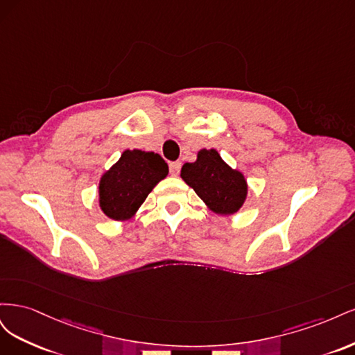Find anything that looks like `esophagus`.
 <instances>
[{
    "label": "esophagus",
    "instance_id": "34e87169",
    "mask_svg": "<svg viewBox=\"0 0 355 355\" xmlns=\"http://www.w3.org/2000/svg\"><path fill=\"white\" fill-rule=\"evenodd\" d=\"M180 163H179V161H175V163H170V175L171 176H178L179 175V171H180Z\"/></svg>",
    "mask_w": 355,
    "mask_h": 355
}]
</instances>
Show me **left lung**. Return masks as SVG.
<instances>
[{
  "mask_svg": "<svg viewBox=\"0 0 355 355\" xmlns=\"http://www.w3.org/2000/svg\"><path fill=\"white\" fill-rule=\"evenodd\" d=\"M180 178L219 216L237 213L249 194L244 175L225 163L216 149H200L194 163L182 166Z\"/></svg>",
  "mask_w": 355,
  "mask_h": 355,
  "instance_id": "left-lung-1",
  "label": "left lung"
}]
</instances>
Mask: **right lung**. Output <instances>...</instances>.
<instances>
[{
	"label": "right lung",
	"instance_id": "add662e5",
	"mask_svg": "<svg viewBox=\"0 0 355 355\" xmlns=\"http://www.w3.org/2000/svg\"><path fill=\"white\" fill-rule=\"evenodd\" d=\"M168 175L166 161L153 151L125 149L120 159L101 176L99 207L106 218L130 220L158 182Z\"/></svg>",
	"mask_w": 355,
	"mask_h": 355
}]
</instances>
